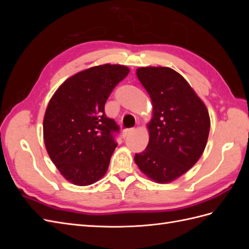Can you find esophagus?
Segmentation results:
<instances>
[{
  "label": "esophagus",
  "mask_w": 249,
  "mask_h": 249,
  "mask_svg": "<svg viewBox=\"0 0 249 249\" xmlns=\"http://www.w3.org/2000/svg\"><path fill=\"white\" fill-rule=\"evenodd\" d=\"M133 131H134V129H125V130H124L123 133H122L123 138H125L127 135H130L131 133H133Z\"/></svg>",
  "instance_id": "esophagus-1"
}]
</instances>
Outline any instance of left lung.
<instances>
[{"mask_svg":"<svg viewBox=\"0 0 249 249\" xmlns=\"http://www.w3.org/2000/svg\"><path fill=\"white\" fill-rule=\"evenodd\" d=\"M136 74L152 100L153 118L147 124L148 144L134 160L156 183H170L194 166L205 150L209 112L189 83L172 69L139 67Z\"/></svg>","mask_w":249,"mask_h":249,"instance_id":"8db88e82","label":"left lung"}]
</instances>
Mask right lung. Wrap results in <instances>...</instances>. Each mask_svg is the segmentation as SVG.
<instances>
[{"label": "right lung", "mask_w": 249, "mask_h": 249, "mask_svg": "<svg viewBox=\"0 0 249 249\" xmlns=\"http://www.w3.org/2000/svg\"><path fill=\"white\" fill-rule=\"evenodd\" d=\"M129 67L104 64L62 83L48 105L43 139L51 160L71 183L88 186L107 172L119 127L105 114V104Z\"/></svg>", "instance_id": "obj_1"}]
</instances>
